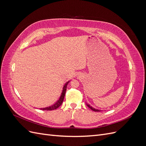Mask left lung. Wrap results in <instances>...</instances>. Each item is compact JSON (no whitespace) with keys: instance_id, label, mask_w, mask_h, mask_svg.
<instances>
[{"instance_id":"obj_1","label":"left lung","mask_w":146,"mask_h":146,"mask_svg":"<svg viewBox=\"0 0 146 146\" xmlns=\"http://www.w3.org/2000/svg\"><path fill=\"white\" fill-rule=\"evenodd\" d=\"M86 105H87L88 107H89L90 109H91V110H92V111H102V110H98V109H96V108H93L92 107H91V106L90 105L88 104H86Z\"/></svg>"}]
</instances>
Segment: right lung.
<instances>
[{"label":"right lung","mask_w":146,"mask_h":146,"mask_svg":"<svg viewBox=\"0 0 146 146\" xmlns=\"http://www.w3.org/2000/svg\"><path fill=\"white\" fill-rule=\"evenodd\" d=\"M69 82L70 81H68L65 83V85H64V86L63 88V91H62V92H61L60 98L58 100H57V102H56L54 105L50 106V107H45L43 108H40V110H54L58 108L63 103L64 96H65V93H66V88H67V85H68V84L69 83Z\"/></svg>","instance_id":"right-lung-1"}]
</instances>
